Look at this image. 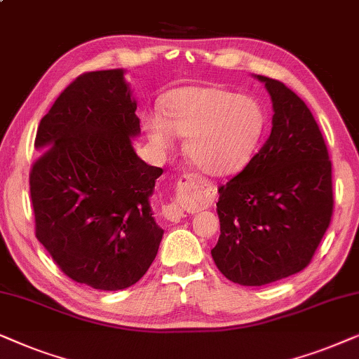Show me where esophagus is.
<instances>
[{
    "label": "esophagus",
    "mask_w": 359,
    "mask_h": 359,
    "mask_svg": "<svg viewBox=\"0 0 359 359\" xmlns=\"http://www.w3.org/2000/svg\"><path fill=\"white\" fill-rule=\"evenodd\" d=\"M195 180H197V177L192 175V174H185L180 177L179 184L180 185H192L195 184ZM162 213H164V217L169 219V222H174V223H179L180 219L185 218V213H184V208L179 207V205L175 203H170V205H164V208H162Z\"/></svg>",
    "instance_id": "obj_1"
}]
</instances>
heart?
<instances>
[{
  "instance_id": "1",
  "label": "heart",
  "mask_w": 359,
  "mask_h": 359,
  "mask_svg": "<svg viewBox=\"0 0 359 359\" xmlns=\"http://www.w3.org/2000/svg\"><path fill=\"white\" fill-rule=\"evenodd\" d=\"M162 108L164 116H142L151 141L165 149L172 133L187 137L185 156L200 172L215 177L241 169L264 130V111L257 100L212 85L172 90Z\"/></svg>"
}]
</instances>
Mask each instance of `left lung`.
I'll return each mask as SVG.
<instances>
[{"instance_id": "left-lung-1", "label": "left lung", "mask_w": 359, "mask_h": 359, "mask_svg": "<svg viewBox=\"0 0 359 359\" xmlns=\"http://www.w3.org/2000/svg\"><path fill=\"white\" fill-rule=\"evenodd\" d=\"M272 100L271 135L240 174L218 189L219 272L241 285L276 283L305 269L333 213L332 162L302 100L256 75Z\"/></svg>"}]
</instances>
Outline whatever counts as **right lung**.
Segmentation results:
<instances>
[{
    "mask_svg": "<svg viewBox=\"0 0 359 359\" xmlns=\"http://www.w3.org/2000/svg\"><path fill=\"white\" fill-rule=\"evenodd\" d=\"M123 69L83 74L41 119L29 174L36 238L72 280L100 290L136 284L164 229L151 195L161 167L133 149L141 133Z\"/></svg>",
    "mask_w": 359,
    "mask_h": 359,
    "instance_id": "add662e5",
    "label": "right lung"
}]
</instances>
